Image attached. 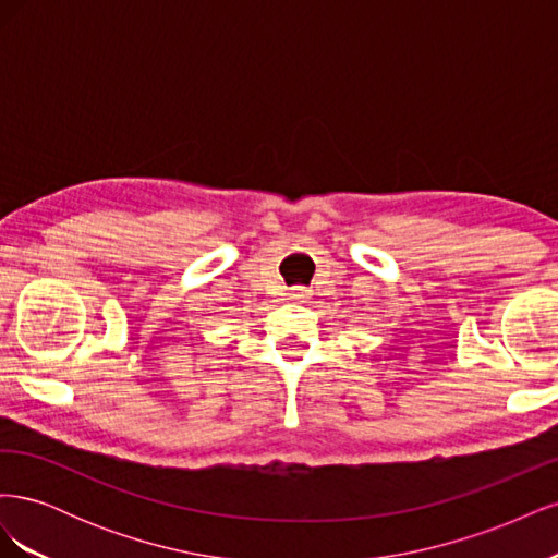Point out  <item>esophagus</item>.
<instances>
[{"label":"esophagus","instance_id":"obj_1","mask_svg":"<svg viewBox=\"0 0 558 558\" xmlns=\"http://www.w3.org/2000/svg\"><path fill=\"white\" fill-rule=\"evenodd\" d=\"M312 295L310 289H305V286H293V289L286 293V298H289L291 302H298V305H302V302H307Z\"/></svg>","mask_w":558,"mask_h":558}]
</instances>
